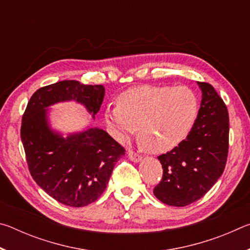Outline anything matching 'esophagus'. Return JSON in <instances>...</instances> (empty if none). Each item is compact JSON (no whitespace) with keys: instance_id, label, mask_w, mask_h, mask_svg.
<instances>
[{"instance_id":"34e87169","label":"esophagus","mask_w":250,"mask_h":250,"mask_svg":"<svg viewBox=\"0 0 250 250\" xmlns=\"http://www.w3.org/2000/svg\"><path fill=\"white\" fill-rule=\"evenodd\" d=\"M128 156H129V159L132 161V162H140V161L142 160V156L140 154L135 153V152H133L132 150L128 151Z\"/></svg>"}]
</instances>
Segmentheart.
<instances>
[{
    "mask_svg": "<svg viewBox=\"0 0 250 250\" xmlns=\"http://www.w3.org/2000/svg\"><path fill=\"white\" fill-rule=\"evenodd\" d=\"M198 113V100L185 86H138L118 96L117 105L105 108L109 133L125 142L138 129L139 141L154 154L171 151L188 137Z\"/></svg>",
    "mask_w": 250,
    "mask_h": 250,
    "instance_id": "b5f03b06",
    "label": "heart"
}]
</instances>
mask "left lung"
<instances>
[{"label":"left lung","instance_id":"obj_1","mask_svg":"<svg viewBox=\"0 0 250 250\" xmlns=\"http://www.w3.org/2000/svg\"><path fill=\"white\" fill-rule=\"evenodd\" d=\"M201 108L185 140L158 156L163 176L155 197L164 204H192L209 191L223 174L228 153L229 119L226 104L211 84L197 82Z\"/></svg>","mask_w":250,"mask_h":250}]
</instances>
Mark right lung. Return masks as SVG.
Listing matches in <instances>:
<instances>
[{"label": "right lung", "instance_id": "add662e5", "mask_svg": "<svg viewBox=\"0 0 250 250\" xmlns=\"http://www.w3.org/2000/svg\"><path fill=\"white\" fill-rule=\"evenodd\" d=\"M104 97L103 84L62 80L34 92L25 110L21 138L28 170L54 200L83 207L104 192L116 163L125 149L100 128H89L62 137L49 122V107L76 101L95 119Z\"/></svg>", "mask_w": 250, "mask_h": 250}]
</instances>
